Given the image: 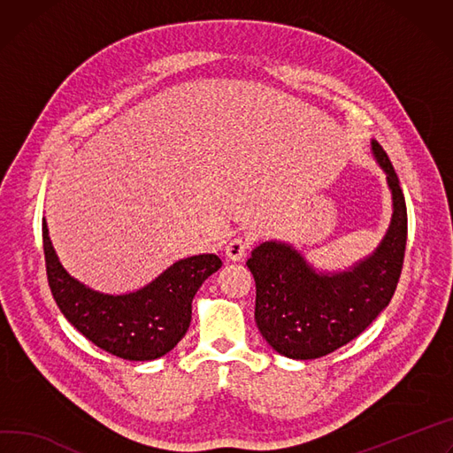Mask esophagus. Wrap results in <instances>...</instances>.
<instances>
[{
	"instance_id": "obj_1",
	"label": "esophagus",
	"mask_w": 453,
	"mask_h": 453,
	"mask_svg": "<svg viewBox=\"0 0 453 453\" xmlns=\"http://www.w3.org/2000/svg\"><path fill=\"white\" fill-rule=\"evenodd\" d=\"M251 242L248 238H242V236H236L233 238L227 245H226V255L229 260H242L245 257V253H248Z\"/></svg>"
}]
</instances>
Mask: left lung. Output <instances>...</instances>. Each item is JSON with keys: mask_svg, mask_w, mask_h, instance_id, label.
Returning a JSON list of instances; mask_svg holds the SVG:
<instances>
[{"mask_svg": "<svg viewBox=\"0 0 453 453\" xmlns=\"http://www.w3.org/2000/svg\"><path fill=\"white\" fill-rule=\"evenodd\" d=\"M372 153L392 191V220L372 255L347 271L319 273L296 250L264 242L245 262L257 283L255 321L281 356L316 359L357 338L388 305L397 287L406 248V203L385 150Z\"/></svg>", "mask_w": 453, "mask_h": 453, "instance_id": "1", "label": "left lung"}]
</instances>
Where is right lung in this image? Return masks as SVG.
<instances>
[{
	"label": "right lung",
	"mask_w": 453,
	"mask_h": 453,
	"mask_svg": "<svg viewBox=\"0 0 453 453\" xmlns=\"http://www.w3.org/2000/svg\"><path fill=\"white\" fill-rule=\"evenodd\" d=\"M43 250L50 291L65 318L99 349L130 361L157 359L184 338L198 287L222 267L217 255H196L175 262L135 293L104 295L66 273L45 219Z\"/></svg>",
	"instance_id": "add662e5"
}]
</instances>
